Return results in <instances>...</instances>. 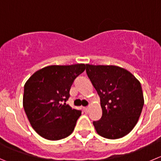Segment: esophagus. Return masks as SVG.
I'll return each instance as SVG.
<instances>
[{"mask_svg": "<svg viewBox=\"0 0 161 161\" xmlns=\"http://www.w3.org/2000/svg\"><path fill=\"white\" fill-rule=\"evenodd\" d=\"M84 111H85V113H88V111H89V108H88V107H87V108H84Z\"/></svg>", "mask_w": 161, "mask_h": 161, "instance_id": "esophagus-1", "label": "esophagus"}]
</instances>
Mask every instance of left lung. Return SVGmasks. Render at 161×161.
Wrapping results in <instances>:
<instances>
[{
    "label": "left lung",
    "mask_w": 161,
    "mask_h": 161,
    "mask_svg": "<svg viewBox=\"0 0 161 161\" xmlns=\"http://www.w3.org/2000/svg\"><path fill=\"white\" fill-rule=\"evenodd\" d=\"M86 73L100 98L102 117L93 122L96 132L108 139L129 134L144 106L140 82L129 71L115 65L88 64Z\"/></svg>",
    "instance_id": "1"
}]
</instances>
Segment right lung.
I'll use <instances>...</instances> for the list:
<instances>
[{
	"label": "right lung",
	"mask_w": 161,
	"mask_h": 161,
	"mask_svg": "<svg viewBox=\"0 0 161 161\" xmlns=\"http://www.w3.org/2000/svg\"><path fill=\"white\" fill-rule=\"evenodd\" d=\"M85 69V64L50 65L36 72L24 85L23 105L33 129L50 141L72 134L80 110L65 102L74 80Z\"/></svg>",
	"instance_id": "1"
}]
</instances>
